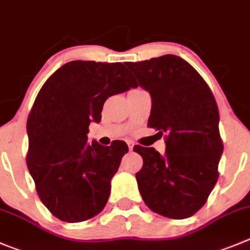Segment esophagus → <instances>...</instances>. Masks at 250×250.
Masks as SVG:
<instances>
[{"label": "esophagus", "instance_id": "1", "mask_svg": "<svg viewBox=\"0 0 250 250\" xmlns=\"http://www.w3.org/2000/svg\"><path fill=\"white\" fill-rule=\"evenodd\" d=\"M134 142L132 141H127V146H129V149L130 151H132V148H134Z\"/></svg>", "mask_w": 250, "mask_h": 250}]
</instances>
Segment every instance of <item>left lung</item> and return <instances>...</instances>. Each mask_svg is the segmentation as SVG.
Instances as JSON below:
<instances>
[{"mask_svg": "<svg viewBox=\"0 0 250 250\" xmlns=\"http://www.w3.org/2000/svg\"><path fill=\"white\" fill-rule=\"evenodd\" d=\"M152 99L149 127L166 135V153L135 146L144 166L136 173L145 204L165 217L183 220L198 212L218 178L223 152L217 104L199 72L182 58L163 55L126 62Z\"/></svg>", "mask_w": 250, "mask_h": 250, "instance_id": "obj_1", "label": "left lung"}]
</instances>
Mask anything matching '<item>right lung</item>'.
Instances as JSON below:
<instances>
[{
    "instance_id": "1",
    "label": "right lung",
    "mask_w": 250,
    "mask_h": 250,
    "mask_svg": "<svg viewBox=\"0 0 250 250\" xmlns=\"http://www.w3.org/2000/svg\"><path fill=\"white\" fill-rule=\"evenodd\" d=\"M136 87L121 62L76 60L56 70L38 93L27 121V166L40 200L59 220H89L108 203L111 178L129 147L89 144L88 127L102 120L109 97Z\"/></svg>"
}]
</instances>
